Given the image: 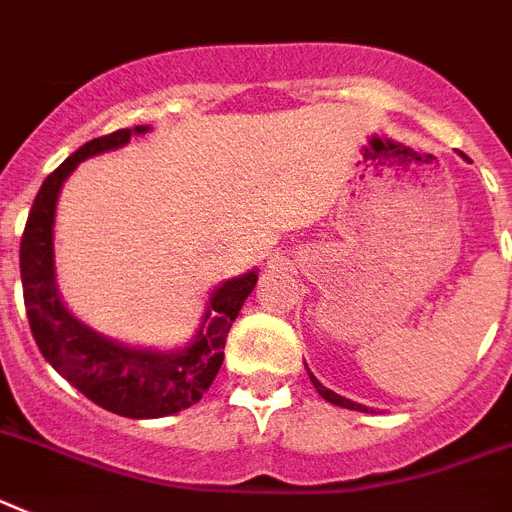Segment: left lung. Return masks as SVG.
I'll return each instance as SVG.
<instances>
[{
    "mask_svg": "<svg viewBox=\"0 0 512 512\" xmlns=\"http://www.w3.org/2000/svg\"><path fill=\"white\" fill-rule=\"evenodd\" d=\"M463 158H466V156H463ZM309 380H312V385H315V390L322 395V398H325V401L336 403V406H343V409H351V411H369L367 406H362V403L349 401V398H343V395H338V393H333V390L325 388V385H322V382L317 380L315 375H312V372H309Z\"/></svg>",
    "mask_w": 512,
    "mask_h": 512,
    "instance_id": "8db88e82",
    "label": "left lung"
}]
</instances>
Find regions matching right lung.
Segmentation results:
<instances>
[{"instance_id":"1","label":"right lung","mask_w":512,"mask_h":512,"mask_svg":"<svg viewBox=\"0 0 512 512\" xmlns=\"http://www.w3.org/2000/svg\"><path fill=\"white\" fill-rule=\"evenodd\" d=\"M143 132L148 127L96 137L46 176L20 239V278L30 333L46 362L101 409L130 419H158L190 409L216 380L231 322L255 289L257 273L252 270L221 283L210 294L205 320L190 346L169 354L132 349L103 338L64 307L54 281V213L59 190L77 163L103 150L122 148L132 135Z\"/></svg>"}]
</instances>
